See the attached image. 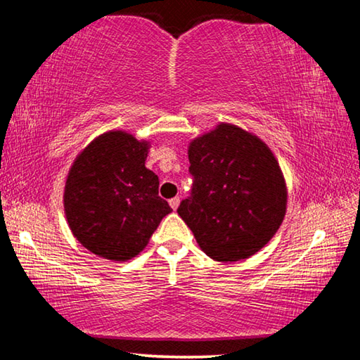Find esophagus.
I'll return each mask as SVG.
<instances>
[{
	"mask_svg": "<svg viewBox=\"0 0 360 360\" xmlns=\"http://www.w3.org/2000/svg\"><path fill=\"white\" fill-rule=\"evenodd\" d=\"M179 202H181L179 197H174V198L169 200V206H172V208L176 211V210H178V206H179Z\"/></svg>",
	"mask_w": 360,
	"mask_h": 360,
	"instance_id": "obj_1",
	"label": "esophagus"
}]
</instances>
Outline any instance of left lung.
Masks as SVG:
<instances>
[{
  "instance_id": "8db88e82",
  "label": "left lung",
  "mask_w": 360,
  "mask_h": 360,
  "mask_svg": "<svg viewBox=\"0 0 360 360\" xmlns=\"http://www.w3.org/2000/svg\"><path fill=\"white\" fill-rule=\"evenodd\" d=\"M191 197L178 214L202 251L217 262L251 257L281 225L288 188L268 146L236 125L221 124L188 146Z\"/></svg>"
}]
</instances>
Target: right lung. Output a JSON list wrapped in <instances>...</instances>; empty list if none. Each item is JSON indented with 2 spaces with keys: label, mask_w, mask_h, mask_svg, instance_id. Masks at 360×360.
<instances>
[{
  "label": "right lung",
  "mask_w": 360,
  "mask_h": 360,
  "mask_svg": "<svg viewBox=\"0 0 360 360\" xmlns=\"http://www.w3.org/2000/svg\"><path fill=\"white\" fill-rule=\"evenodd\" d=\"M149 143L125 131L95 138L72 163L63 205L81 245L100 257L125 262L149 243L173 210L158 197V178L146 168Z\"/></svg>",
  "instance_id": "1"
}]
</instances>
